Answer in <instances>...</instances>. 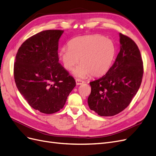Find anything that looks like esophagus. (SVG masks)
Returning <instances> with one entry per match:
<instances>
[{
    "label": "esophagus",
    "mask_w": 156,
    "mask_h": 156,
    "mask_svg": "<svg viewBox=\"0 0 156 156\" xmlns=\"http://www.w3.org/2000/svg\"><path fill=\"white\" fill-rule=\"evenodd\" d=\"M75 82H76L77 85H80V84H82L84 83L83 81H81V80L80 79H76L75 80Z\"/></svg>",
    "instance_id": "esophagus-1"
}]
</instances>
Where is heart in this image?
Wrapping results in <instances>:
<instances>
[{
	"mask_svg": "<svg viewBox=\"0 0 156 156\" xmlns=\"http://www.w3.org/2000/svg\"><path fill=\"white\" fill-rule=\"evenodd\" d=\"M116 52L113 41L99 34L76 37L69 42L68 47H63L59 52L64 68L74 70L73 75L84 78L91 75L100 77L109 69Z\"/></svg>",
	"mask_w": 156,
	"mask_h": 156,
	"instance_id": "heart-1",
	"label": "heart"
}]
</instances>
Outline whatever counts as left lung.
Returning <instances> with one entry per match:
<instances>
[{
    "mask_svg": "<svg viewBox=\"0 0 156 156\" xmlns=\"http://www.w3.org/2000/svg\"><path fill=\"white\" fill-rule=\"evenodd\" d=\"M119 36L120 48L115 62L105 75L90 83L88 104L101 116H114L124 110L142 82L143 63L138 47L130 37L121 33Z\"/></svg>",
    "mask_w": 156,
    "mask_h": 156,
    "instance_id": "1",
    "label": "left lung"
}]
</instances>
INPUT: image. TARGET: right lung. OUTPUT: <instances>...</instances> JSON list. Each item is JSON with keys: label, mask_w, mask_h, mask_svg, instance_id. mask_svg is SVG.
<instances>
[{"label": "right lung", "mask_w": 156, "mask_h": 156, "mask_svg": "<svg viewBox=\"0 0 156 156\" xmlns=\"http://www.w3.org/2000/svg\"><path fill=\"white\" fill-rule=\"evenodd\" d=\"M64 30L41 31L18 49L13 74L18 90L29 105L45 114L62 108L76 86L58 60V41Z\"/></svg>", "instance_id": "right-lung-1"}]
</instances>
